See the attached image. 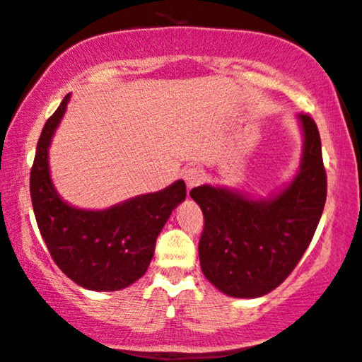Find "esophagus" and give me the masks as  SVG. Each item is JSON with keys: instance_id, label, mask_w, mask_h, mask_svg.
Listing matches in <instances>:
<instances>
[{"instance_id": "34e87169", "label": "esophagus", "mask_w": 362, "mask_h": 362, "mask_svg": "<svg viewBox=\"0 0 362 362\" xmlns=\"http://www.w3.org/2000/svg\"><path fill=\"white\" fill-rule=\"evenodd\" d=\"M202 178H204L202 172H200V170H197V168H187L185 173H184V180H185L187 189H189V190H192L194 187H197L200 182H202Z\"/></svg>"}]
</instances>
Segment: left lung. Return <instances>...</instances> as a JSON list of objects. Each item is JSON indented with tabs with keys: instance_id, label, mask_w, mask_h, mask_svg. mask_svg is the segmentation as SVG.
I'll use <instances>...</instances> for the list:
<instances>
[{
	"instance_id": "1",
	"label": "left lung",
	"mask_w": 362,
	"mask_h": 362,
	"mask_svg": "<svg viewBox=\"0 0 362 362\" xmlns=\"http://www.w3.org/2000/svg\"><path fill=\"white\" fill-rule=\"evenodd\" d=\"M302 156L295 175L269 197H252L223 185L190 192L204 214L200 268L217 290L234 298H258L293 272L310 245L327 197L317 124L297 116Z\"/></svg>"
}]
</instances>
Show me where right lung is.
<instances>
[{
  "instance_id": "right-lung-1",
  "label": "right lung",
  "mask_w": 362,
  "mask_h": 362,
  "mask_svg": "<svg viewBox=\"0 0 362 362\" xmlns=\"http://www.w3.org/2000/svg\"><path fill=\"white\" fill-rule=\"evenodd\" d=\"M71 94L64 98L40 134L30 173L35 219L52 258L74 283L93 291H116L146 273L155 243L170 214L187 197L185 182L93 211L71 206L57 192L49 150Z\"/></svg>"
}]
</instances>
